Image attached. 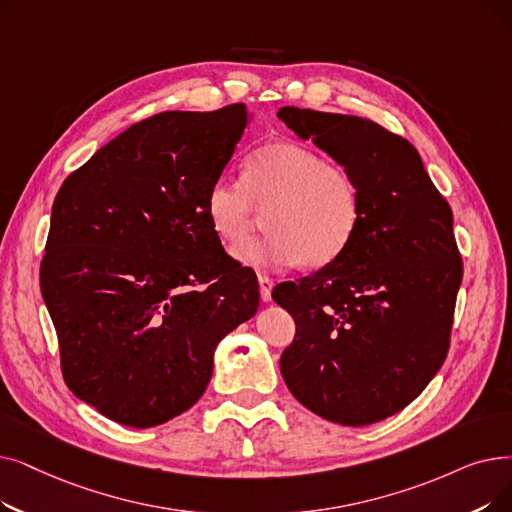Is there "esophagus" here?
I'll return each instance as SVG.
<instances>
[{"mask_svg":"<svg viewBox=\"0 0 512 512\" xmlns=\"http://www.w3.org/2000/svg\"><path fill=\"white\" fill-rule=\"evenodd\" d=\"M257 282H259V293H261V301H272V288H274V280L268 278V276H257Z\"/></svg>","mask_w":512,"mask_h":512,"instance_id":"1","label":"esophagus"}]
</instances>
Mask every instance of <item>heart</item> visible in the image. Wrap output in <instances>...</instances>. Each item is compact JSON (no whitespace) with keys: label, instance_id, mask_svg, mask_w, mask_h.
<instances>
[{"label":"heart","instance_id":"heart-1","mask_svg":"<svg viewBox=\"0 0 512 512\" xmlns=\"http://www.w3.org/2000/svg\"><path fill=\"white\" fill-rule=\"evenodd\" d=\"M269 211L271 234L245 245ZM205 213L215 236L255 270L293 265L316 270L339 259L362 219V192L353 173L326 163L320 152L295 142H272L244 163L242 182L219 177L207 192Z\"/></svg>","mask_w":512,"mask_h":512}]
</instances>
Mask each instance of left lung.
Segmentation results:
<instances>
[{
  "label": "left lung",
  "mask_w": 512,
  "mask_h": 512,
  "mask_svg": "<svg viewBox=\"0 0 512 512\" xmlns=\"http://www.w3.org/2000/svg\"><path fill=\"white\" fill-rule=\"evenodd\" d=\"M278 119L347 167L362 192L345 253L274 288L295 318L282 379L314 414L372 425L414 402L448 355L462 282L452 209L416 148L385 127L297 106L280 108Z\"/></svg>",
  "instance_id": "left-lung-1"
}]
</instances>
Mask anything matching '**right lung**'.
I'll use <instances>...</instances> for the list:
<instances>
[{
    "mask_svg": "<svg viewBox=\"0 0 512 512\" xmlns=\"http://www.w3.org/2000/svg\"><path fill=\"white\" fill-rule=\"evenodd\" d=\"M244 104L131 125L66 177L41 295L62 376L106 418L148 429L192 408L217 343L257 314L251 272L226 255L207 192L249 125Z\"/></svg>",
    "mask_w": 512,
    "mask_h": 512,
    "instance_id": "right-lung-1",
    "label": "right lung"
}]
</instances>
